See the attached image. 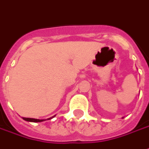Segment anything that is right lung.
<instances>
[{"label":"right lung","mask_w":149,"mask_h":149,"mask_svg":"<svg viewBox=\"0 0 149 149\" xmlns=\"http://www.w3.org/2000/svg\"><path fill=\"white\" fill-rule=\"evenodd\" d=\"M54 116L51 117V118H49L48 120H51L52 118H54ZM22 118H23L24 120H26L28 121V122H34V123H36V122H43V121L46 120H39V119H33V118H24V117H22Z\"/></svg>","instance_id":"1"}]
</instances>
